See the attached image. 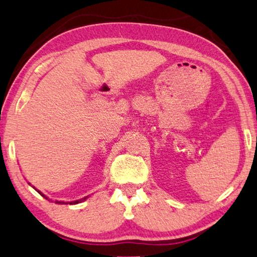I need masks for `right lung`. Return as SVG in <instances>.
Wrapping results in <instances>:
<instances>
[{
	"mask_svg": "<svg viewBox=\"0 0 257 257\" xmlns=\"http://www.w3.org/2000/svg\"><path fill=\"white\" fill-rule=\"evenodd\" d=\"M35 190H36V189H35ZM37 192H39L41 196H43V197H44V198H46V197H45V196L43 195V193H42L41 191H37ZM85 198H86V197H85ZM85 198H84V199H85ZM46 199H48V198H46ZM79 201H81V200H75V201H70V203H69V204H70V205H71V204H78V203H79ZM57 203H58V204H61V203H62V201H57Z\"/></svg>",
	"mask_w": 257,
	"mask_h": 257,
	"instance_id": "right-lung-1",
	"label": "right lung"
}]
</instances>
